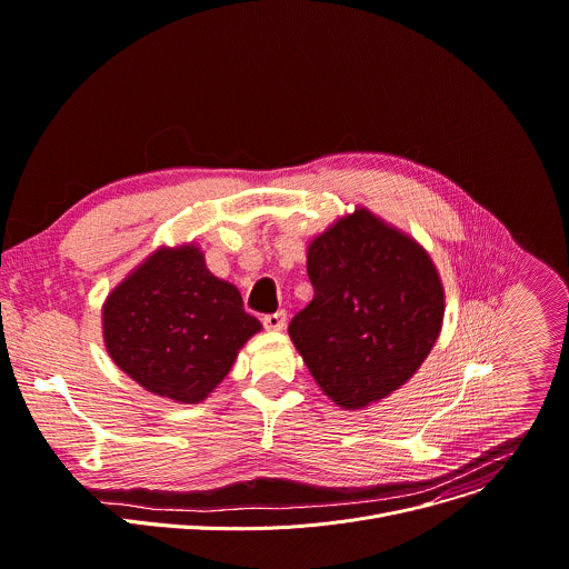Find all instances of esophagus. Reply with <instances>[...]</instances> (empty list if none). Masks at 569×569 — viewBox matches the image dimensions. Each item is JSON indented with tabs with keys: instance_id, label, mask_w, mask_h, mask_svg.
Masks as SVG:
<instances>
[{
	"instance_id": "esophagus-1",
	"label": "esophagus",
	"mask_w": 569,
	"mask_h": 569,
	"mask_svg": "<svg viewBox=\"0 0 569 569\" xmlns=\"http://www.w3.org/2000/svg\"><path fill=\"white\" fill-rule=\"evenodd\" d=\"M263 327L270 329V331H281L286 327V311L263 316Z\"/></svg>"
}]
</instances>
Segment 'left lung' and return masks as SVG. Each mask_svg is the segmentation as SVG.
I'll use <instances>...</instances> for the list:
<instances>
[{
    "label": "left lung",
    "mask_w": 569,
    "mask_h": 569,
    "mask_svg": "<svg viewBox=\"0 0 569 569\" xmlns=\"http://www.w3.org/2000/svg\"><path fill=\"white\" fill-rule=\"evenodd\" d=\"M316 295L288 333L327 397L353 410L403 386L436 345L445 290L429 253L368 209L308 247Z\"/></svg>",
    "instance_id": "left-lung-1"
}]
</instances>
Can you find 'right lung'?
Listing matches in <instances>:
<instances>
[{
  "label": "right lung",
  "mask_w": 569,
  "mask_h": 569,
  "mask_svg": "<svg viewBox=\"0 0 569 569\" xmlns=\"http://www.w3.org/2000/svg\"><path fill=\"white\" fill-rule=\"evenodd\" d=\"M104 342L144 390L199 403L229 375L238 349L261 331L236 286L206 270L194 244L161 247L107 299Z\"/></svg>",
  "instance_id": "right-lung-1"
}]
</instances>
